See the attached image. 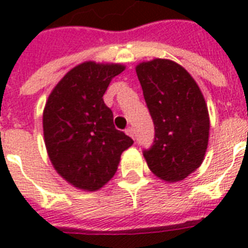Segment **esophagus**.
<instances>
[{"instance_id": "1", "label": "esophagus", "mask_w": 248, "mask_h": 248, "mask_svg": "<svg viewBox=\"0 0 248 248\" xmlns=\"http://www.w3.org/2000/svg\"><path fill=\"white\" fill-rule=\"evenodd\" d=\"M126 134H127L130 138H132V139H135V130L132 127H127L126 128Z\"/></svg>"}]
</instances>
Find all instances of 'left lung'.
I'll return each instance as SVG.
<instances>
[{
  "label": "left lung",
  "instance_id": "left-lung-1",
  "mask_svg": "<svg viewBox=\"0 0 248 248\" xmlns=\"http://www.w3.org/2000/svg\"><path fill=\"white\" fill-rule=\"evenodd\" d=\"M135 69L155 130V144L144 158L161 180H184L202 165L207 151L210 116L203 93L172 60L155 58Z\"/></svg>",
  "mask_w": 248,
  "mask_h": 248
}]
</instances>
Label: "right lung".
<instances>
[{
    "mask_svg": "<svg viewBox=\"0 0 248 248\" xmlns=\"http://www.w3.org/2000/svg\"><path fill=\"white\" fill-rule=\"evenodd\" d=\"M121 63L83 62L65 73L48 95L42 114L44 139L51 165L75 188L95 192L116 173L131 138L113 124L103 95Z\"/></svg>",
    "mask_w": 248,
    "mask_h": 248,
    "instance_id": "1",
    "label": "right lung"
}]
</instances>
